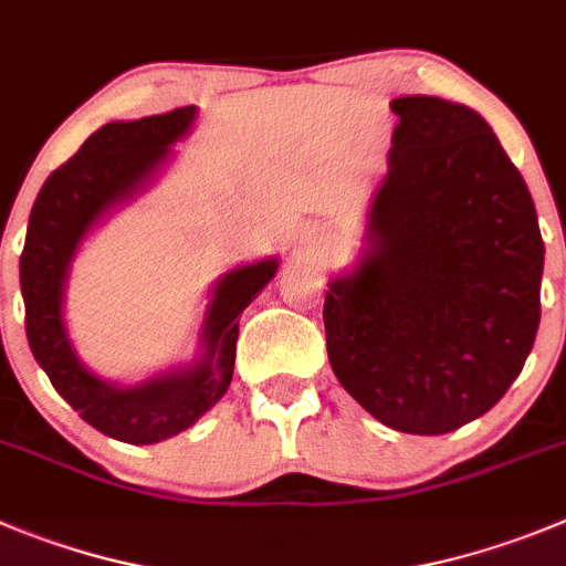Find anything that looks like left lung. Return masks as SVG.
I'll return each mask as SVG.
<instances>
[{"instance_id": "8db88e82", "label": "left lung", "mask_w": 566, "mask_h": 566, "mask_svg": "<svg viewBox=\"0 0 566 566\" xmlns=\"http://www.w3.org/2000/svg\"><path fill=\"white\" fill-rule=\"evenodd\" d=\"M373 252L331 283L325 342L339 385L385 427L443 434L489 412L542 317L536 207L489 123L440 97H398Z\"/></svg>"}]
</instances>
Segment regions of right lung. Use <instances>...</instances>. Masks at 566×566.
Masks as SVG:
<instances>
[{"instance_id":"right-lung-1","label":"right lung","mask_w":566,"mask_h":566,"mask_svg":"<svg viewBox=\"0 0 566 566\" xmlns=\"http://www.w3.org/2000/svg\"><path fill=\"white\" fill-rule=\"evenodd\" d=\"M193 106L134 123H106L72 159L46 176L30 212L22 249L24 328L30 350L55 390L97 432L123 443H159L188 429L232 381L238 317L274 277L277 263L235 269L216 286L205 323L207 356L190 370L137 387H112L83 370L61 323V292L81 238L114 201L137 190L193 123Z\"/></svg>"}]
</instances>
